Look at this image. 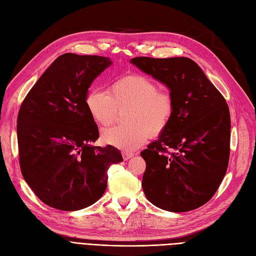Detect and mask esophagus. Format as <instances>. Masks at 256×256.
<instances>
[{"mask_svg":"<svg viewBox=\"0 0 256 256\" xmlns=\"http://www.w3.org/2000/svg\"><path fill=\"white\" fill-rule=\"evenodd\" d=\"M122 158H124V160H125V161H127V160H129L130 158L134 156V154L129 152H122Z\"/></svg>","mask_w":256,"mask_h":256,"instance_id":"34e87169","label":"esophagus"}]
</instances>
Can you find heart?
Here are the masks:
<instances>
[{"instance_id":"1","label":"heart","mask_w":256,"mask_h":256,"mask_svg":"<svg viewBox=\"0 0 256 256\" xmlns=\"http://www.w3.org/2000/svg\"><path fill=\"white\" fill-rule=\"evenodd\" d=\"M86 107L92 120L100 126H108L118 109L129 108L127 122L130 126H114L102 131V142L134 152L142 147L149 138L160 134L172 116L174 102L168 92L158 91V86L146 76L132 74L116 79L110 93L92 89L86 96Z\"/></svg>"}]
</instances>
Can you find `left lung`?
<instances>
[{"label":"left lung","mask_w":256,"mask_h":256,"mask_svg":"<svg viewBox=\"0 0 256 256\" xmlns=\"http://www.w3.org/2000/svg\"><path fill=\"white\" fill-rule=\"evenodd\" d=\"M130 64L168 88L174 102L168 125L140 152L145 196L168 212L198 208L214 196L228 168L231 120L226 100L190 58L136 57Z\"/></svg>","instance_id":"obj_1"}]
</instances>
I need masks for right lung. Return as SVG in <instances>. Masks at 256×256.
I'll list each match as a JSON object with an SVG mask.
<instances>
[{"mask_svg":"<svg viewBox=\"0 0 256 256\" xmlns=\"http://www.w3.org/2000/svg\"><path fill=\"white\" fill-rule=\"evenodd\" d=\"M109 57L59 56L34 84L16 120L23 177L50 208L78 210L95 204L107 188L110 165L122 161L116 147L93 146L98 128L86 107L94 79Z\"/></svg>","mask_w":256,"mask_h":256,"instance_id":"1","label":"right lung"}]
</instances>
